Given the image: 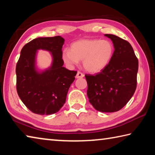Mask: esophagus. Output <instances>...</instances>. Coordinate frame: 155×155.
<instances>
[{
    "instance_id": "34e87169",
    "label": "esophagus",
    "mask_w": 155,
    "mask_h": 155,
    "mask_svg": "<svg viewBox=\"0 0 155 155\" xmlns=\"http://www.w3.org/2000/svg\"><path fill=\"white\" fill-rule=\"evenodd\" d=\"M76 77H77V78H83V77H84V74H83V73H82V72L78 71L77 75H76Z\"/></svg>"
}]
</instances>
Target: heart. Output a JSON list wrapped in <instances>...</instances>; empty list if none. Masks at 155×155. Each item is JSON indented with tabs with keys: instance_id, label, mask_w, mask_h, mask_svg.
Here are the masks:
<instances>
[{
	"instance_id": "heart-1",
	"label": "heart",
	"mask_w": 155,
	"mask_h": 155,
	"mask_svg": "<svg viewBox=\"0 0 155 155\" xmlns=\"http://www.w3.org/2000/svg\"><path fill=\"white\" fill-rule=\"evenodd\" d=\"M114 52V46L109 40L84 39L72 43L70 50H63L61 57L69 65H77L83 60V66L86 71L97 73L109 64Z\"/></svg>"
}]
</instances>
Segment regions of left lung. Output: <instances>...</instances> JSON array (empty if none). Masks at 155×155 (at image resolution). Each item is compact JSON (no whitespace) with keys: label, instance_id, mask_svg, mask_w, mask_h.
I'll use <instances>...</instances> for the list:
<instances>
[{"label":"left lung","instance_id":"obj_1","mask_svg":"<svg viewBox=\"0 0 155 155\" xmlns=\"http://www.w3.org/2000/svg\"><path fill=\"white\" fill-rule=\"evenodd\" d=\"M114 43V52L109 64L95 75L85 74L87 94L97 111L111 113L123 108L137 87L138 59L127 40L105 34Z\"/></svg>","mask_w":155,"mask_h":155}]
</instances>
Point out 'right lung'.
Wrapping results in <instances>:
<instances>
[{
  "label": "right lung",
  "mask_w": 155,
  "mask_h": 155,
  "mask_svg": "<svg viewBox=\"0 0 155 155\" xmlns=\"http://www.w3.org/2000/svg\"><path fill=\"white\" fill-rule=\"evenodd\" d=\"M64 43L61 36L38 38L26 44L21 50L15 68L16 90L22 103L34 114H55L65 103L77 71L63 66ZM39 49L50 51L54 58L51 67L41 73L35 66L36 52Z\"/></svg>",
  "instance_id": "add662e5"
}]
</instances>
